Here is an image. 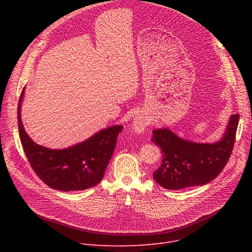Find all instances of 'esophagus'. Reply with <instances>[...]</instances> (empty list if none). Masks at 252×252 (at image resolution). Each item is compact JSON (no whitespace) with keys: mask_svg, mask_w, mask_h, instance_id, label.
<instances>
[{"mask_svg":"<svg viewBox=\"0 0 252 252\" xmlns=\"http://www.w3.org/2000/svg\"><path fill=\"white\" fill-rule=\"evenodd\" d=\"M132 124H133L134 130H136L137 132H141L143 129L146 128L147 120L141 116H136V117H134Z\"/></svg>","mask_w":252,"mask_h":252,"instance_id":"34e87169","label":"esophagus"}]
</instances>
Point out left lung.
<instances>
[{
    "instance_id": "obj_1",
    "label": "left lung",
    "mask_w": 252,
    "mask_h": 252,
    "mask_svg": "<svg viewBox=\"0 0 252 252\" xmlns=\"http://www.w3.org/2000/svg\"><path fill=\"white\" fill-rule=\"evenodd\" d=\"M239 115L230 117L225 134L215 143H195L178 137L167 128L155 129L152 141L160 148L162 159L154 172L155 181L165 189L203 186L217 177L233 150Z\"/></svg>"
}]
</instances>
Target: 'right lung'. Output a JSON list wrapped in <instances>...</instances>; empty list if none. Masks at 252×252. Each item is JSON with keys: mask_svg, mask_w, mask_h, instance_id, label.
I'll return each instance as SVG.
<instances>
[{"mask_svg": "<svg viewBox=\"0 0 252 252\" xmlns=\"http://www.w3.org/2000/svg\"><path fill=\"white\" fill-rule=\"evenodd\" d=\"M23 89L18 104V126L26 157L42 182L62 190H84L95 187L103 177L114 154L122 126L102 129L89 139L65 150H50L33 142L25 131L21 120Z\"/></svg>", "mask_w": 252, "mask_h": 252, "instance_id": "right-lung-1", "label": "right lung"}]
</instances>
